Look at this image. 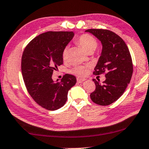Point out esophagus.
<instances>
[{
	"label": "esophagus",
	"mask_w": 149,
	"mask_h": 149,
	"mask_svg": "<svg viewBox=\"0 0 149 149\" xmlns=\"http://www.w3.org/2000/svg\"><path fill=\"white\" fill-rule=\"evenodd\" d=\"M84 81H85V79H82V78H77V82H78V83H82L84 82Z\"/></svg>",
	"instance_id": "esophagus-1"
}]
</instances>
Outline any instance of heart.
Masks as SVG:
<instances>
[{"mask_svg":"<svg viewBox=\"0 0 149 149\" xmlns=\"http://www.w3.org/2000/svg\"><path fill=\"white\" fill-rule=\"evenodd\" d=\"M76 42L80 45L87 53L90 52H94L97 47V41L92 35L88 34H83L77 39ZM68 53V47H65L62 53L63 60H66ZM89 71V67L87 65H78L71 69V72L78 77L86 76Z\"/></svg>","mask_w":149,"mask_h":149,"instance_id":"1","label":"heart"}]
</instances>
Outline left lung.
<instances>
[{
  "instance_id": "left-lung-1",
  "label": "left lung",
  "mask_w": 149,
  "mask_h": 149,
  "mask_svg": "<svg viewBox=\"0 0 149 149\" xmlns=\"http://www.w3.org/2000/svg\"><path fill=\"white\" fill-rule=\"evenodd\" d=\"M102 43V51L94 75L106 73V80L100 83L93 79L95 90L91 93V100L100 106H108L116 102L130 84L133 63L130 50L121 37L106 29H88Z\"/></svg>"
}]
</instances>
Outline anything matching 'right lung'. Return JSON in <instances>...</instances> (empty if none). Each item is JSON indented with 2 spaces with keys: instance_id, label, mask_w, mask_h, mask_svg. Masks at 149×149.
<instances>
[{
  "instance_id": "add662e5",
  "label": "right lung",
  "mask_w": 149,
  "mask_h": 149,
  "mask_svg": "<svg viewBox=\"0 0 149 149\" xmlns=\"http://www.w3.org/2000/svg\"><path fill=\"white\" fill-rule=\"evenodd\" d=\"M73 36V32H46L30 41L23 52L21 69L26 88L35 102L46 110L64 106L68 91L76 83L71 74L56 82L52 78L53 71L63 63V51Z\"/></svg>"
}]
</instances>
